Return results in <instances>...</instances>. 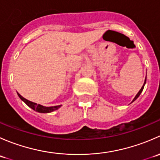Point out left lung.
Instances as JSON below:
<instances>
[{"label":"left lung","instance_id":"1","mask_svg":"<svg viewBox=\"0 0 160 160\" xmlns=\"http://www.w3.org/2000/svg\"><path fill=\"white\" fill-rule=\"evenodd\" d=\"M146 79H145V81H144V83H143L142 87V88H141V89H140V90H139V91H138V93H137V94H136V95H135V98H134V99H133V100H132V102H133V101H135V100H136V99H137V98H138V97H139V95H140V94H141V93H142V90H143V88H144V86H145V84H146Z\"/></svg>","mask_w":160,"mask_h":160}]
</instances>
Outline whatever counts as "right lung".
I'll list each match as a JSON object with an SVG mask.
<instances>
[{"mask_svg": "<svg viewBox=\"0 0 160 160\" xmlns=\"http://www.w3.org/2000/svg\"><path fill=\"white\" fill-rule=\"evenodd\" d=\"M18 97L20 98V99L22 101H23L28 107L31 108L32 109H33L34 111H37V112H39V113H50V112H52V111L58 110L59 108L61 107L62 105H57V106H52V107H46V106H43L41 105V104H38L36 103H34L32 101H28V100L25 99V98L22 96L21 94H19L18 93Z\"/></svg>", "mask_w": 160, "mask_h": 160, "instance_id": "1", "label": "right lung"}]
</instances>
